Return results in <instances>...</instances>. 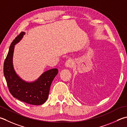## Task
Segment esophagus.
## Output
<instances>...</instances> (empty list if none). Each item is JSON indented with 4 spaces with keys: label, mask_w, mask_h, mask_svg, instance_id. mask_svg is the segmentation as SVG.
Segmentation results:
<instances>
[{
    "label": "esophagus",
    "mask_w": 127,
    "mask_h": 127,
    "mask_svg": "<svg viewBox=\"0 0 127 127\" xmlns=\"http://www.w3.org/2000/svg\"><path fill=\"white\" fill-rule=\"evenodd\" d=\"M74 65V61L71 59H69L67 60L65 63V65L67 68H71Z\"/></svg>",
    "instance_id": "obj_1"
}]
</instances>
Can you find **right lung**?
I'll return each instance as SVG.
<instances>
[{
	"label": "right lung",
	"mask_w": 127,
	"mask_h": 127,
	"mask_svg": "<svg viewBox=\"0 0 127 127\" xmlns=\"http://www.w3.org/2000/svg\"><path fill=\"white\" fill-rule=\"evenodd\" d=\"M21 32L10 44L4 63V74L10 93L15 98L32 105H41L47 100L52 81L58 73L53 68L42 74L36 81L27 82L20 78L15 71L12 57L15 45L21 40L24 34Z\"/></svg>",
	"instance_id": "1"
}]
</instances>
